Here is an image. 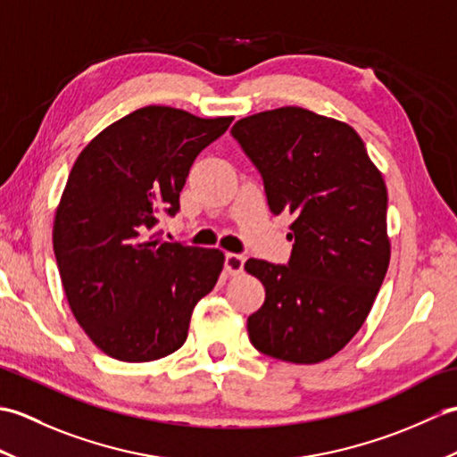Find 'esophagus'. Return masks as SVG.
I'll return each instance as SVG.
<instances>
[{
	"label": "esophagus",
	"mask_w": 457,
	"mask_h": 457,
	"mask_svg": "<svg viewBox=\"0 0 457 457\" xmlns=\"http://www.w3.org/2000/svg\"><path fill=\"white\" fill-rule=\"evenodd\" d=\"M244 265H245V257L239 253H226V259H223V267H226L229 275L244 273Z\"/></svg>",
	"instance_id": "esophagus-1"
}]
</instances>
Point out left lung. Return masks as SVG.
Here are the masks:
<instances>
[{"label":"left lung","instance_id":"left-lung-1","mask_svg":"<svg viewBox=\"0 0 457 457\" xmlns=\"http://www.w3.org/2000/svg\"><path fill=\"white\" fill-rule=\"evenodd\" d=\"M263 179L269 210L295 221L287 265L249 259L265 303L247 318L251 344L290 363L336 355L363 326L389 267L386 188L347 123L280 108L231 128Z\"/></svg>","mask_w":457,"mask_h":457}]
</instances>
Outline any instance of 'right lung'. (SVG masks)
Segmentation results:
<instances>
[{"mask_svg": "<svg viewBox=\"0 0 457 457\" xmlns=\"http://www.w3.org/2000/svg\"><path fill=\"white\" fill-rule=\"evenodd\" d=\"M229 123L147 105L76 159L56 208L54 257L72 314L110 357L177 352L194 306L216 287L221 251L161 241L159 223L177 216L192 162Z\"/></svg>", "mask_w": 457, "mask_h": 457, "instance_id": "add662e5", "label": "right lung"}]
</instances>
